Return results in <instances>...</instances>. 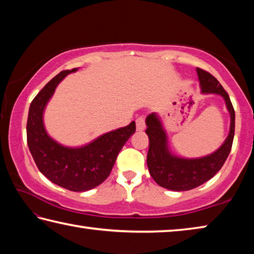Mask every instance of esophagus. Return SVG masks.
I'll list each match as a JSON object with an SVG mask.
<instances>
[{
    "label": "esophagus",
    "instance_id": "obj_1",
    "mask_svg": "<svg viewBox=\"0 0 254 254\" xmlns=\"http://www.w3.org/2000/svg\"><path fill=\"white\" fill-rule=\"evenodd\" d=\"M145 118L144 117H139L136 119V128L138 131H143L145 129Z\"/></svg>",
    "mask_w": 254,
    "mask_h": 254
}]
</instances>
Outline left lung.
Returning a JSON list of instances; mask_svg holds the SVG:
<instances>
[{"instance_id": "1", "label": "left lung", "mask_w": 254, "mask_h": 254, "mask_svg": "<svg viewBox=\"0 0 254 254\" xmlns=\"http://www.w3.org/2000/svg\"><path fill=\"white\" fill-rule=\"evenodd\" d=\"M202 93H215L223 98L229 110L231 124L229 135L214 153L198 158H184L173 155L168 148V138L157 114L146 118V134L149 138L147 166L150 176L164 189L189 190L211 180L223 166L232 148L235 128V114L228 92L215 77L205 70L196 68Z\"/></svg>"}]
</instances>
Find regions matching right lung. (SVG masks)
Masks as SVG:
<instances>
[{"label":"right lung","instance_id":"add662e5","mask_svg":"<svg viewBox=\"0 0 254 254\" xmlns=\"http://www.w3.org/2000/svg\"><path fill=\"white\" fill-rule=\"evenodd\" d=\"M78 68L62 71L51 79L30 105L26 139L39 171L52 183L73 192L100 185L109 176L123 146L136 130L135 122L101 135L81 147H66L48 135L43 113L58 84Z\"/></svg>","mask_w":254,"mask_h":254}]
</instances>
